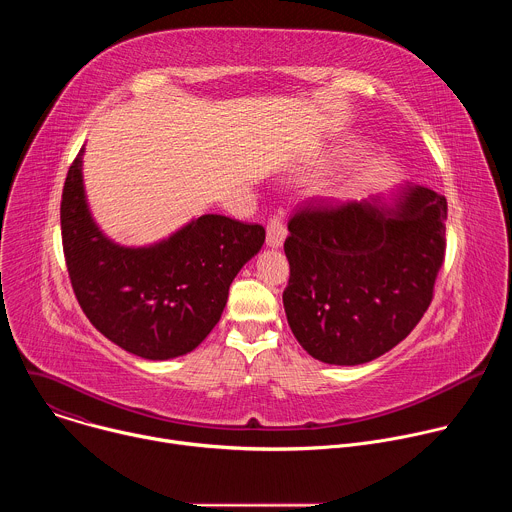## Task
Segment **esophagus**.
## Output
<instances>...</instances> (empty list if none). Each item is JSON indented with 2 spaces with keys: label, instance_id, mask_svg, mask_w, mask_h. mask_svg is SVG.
Listing matches in <instances>:
<instances>
[{
  "label": "esophagus",
  "instance_id": "34e87169",
  "mask_svg": "<svg viewBox=\"0 0 512 512\" xmlns=\"http://www.w3.org/2000/svg\"><path fill=\"white\" fill-rule=\"evenodd\" d=\"M285 237H287V229L283 225V216L281 214H273L269 218V225H267V245L271 249H277V247L283 245Z\"/></svg>",
  "mask_w": 512,
  "mask_h": 512
}]
</instances>
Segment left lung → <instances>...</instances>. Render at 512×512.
<instances>
[{
	"label": "left lung",
	"mask_w": 512,
	"mask_h": 512,
	"mask_svg": "<svg viewBox=\"0 0 512 512\" xmlns=\"http://www.w3.org/2000/svg\"><path fill=\"white\" fill-rule=\"evenodd\" d=\"M446 218V198L413 184L391 202L377 196L291 216L283 308L304 350L352 367L407 338L433 298Z\"/></svg>",
	"instance_id": "1"
}]
</instances>
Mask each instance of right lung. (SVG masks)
Returning <instances> with one entry per match:
<instances>
[{"label":"right lung","instance_id":"1","mask_svg":"<svg viewBox=\"0 0 512 512\" xmlns=\"http://www.w3.org/2000/svg\"><path fill=\"white\" fill-rule=\"evenodd\" d=\"M83 154L66 174L62 249L75 296L91 324L123 350L168 360L194 350L221 320L229 287L265 243L261 225L202 214L150 247H121L93 221Z\"/></svg>","mask_w":512,"mask_h":512}]
</instances>
